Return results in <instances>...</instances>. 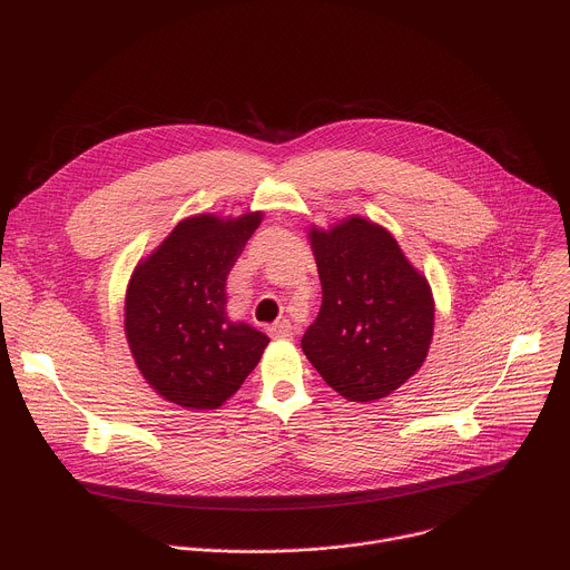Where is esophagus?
<instances>
[{
    "label": "esophagus",
    "instance_id": "1",
    "mask_svg": "<svg viewBox=\"0 0 570 570\" xmlns=\"http://www.w3.org/2000/svg\"><path fill=\"white\" fill-rule=\"evenodd\" d=\"M268 334H271L275 341H288V338H293V324H291L288 320H279V322L271 324Z\"/></svg>",
    "mask_w": 570,
    "mask_h": 570
}]
</instances>
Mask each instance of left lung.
<instances>
[{"instance_id": "1", "label": "left lung", "mask_w": 570, "mask_h": 570, "mask_svg": "<svg viewBox=\"0 0 570 570\" xmlns=\"http://www.w3.org/2000/svg\"><path fill=\"white\" fill-rule=\"evenodd\" d=\"M322 306L302 336L317 374L341 396L379 401L420 372L429 356L435 299L429 279L379 223L352 214L306 229Z\"/></svg>"}]
</instances>
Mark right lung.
Wrapping results in <instances>:
<instances>
[{
	"label": "right lung",
	"instance_id": "right-lung-1",
	"mask_svg": "<svg viewBox=\"0 0 570 570\" xmlns=\"http://www.w3.org/2000/svg\"><path fill=\"white\" fill-rule=\"evenodd\" d=\"M264 212L183 218L128 279L124 332L144 381L185 411H216L271 338L227 315V275Z\"/></svg>",
	"mask_w": 570,
	"mask_h": 570
}]
</instances>
